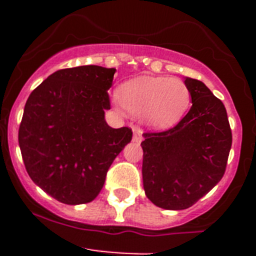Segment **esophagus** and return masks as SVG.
<instances>
[{
  "mask_svg": "<svg viewBox=\"0 0 256 256\" xmlns=\"http://www.w3.org/2000/svg\"><path fill=\"white\" fill-rule=\"evenodd\" d=\"M142 133H144V130H140V128H136V130H133V141L141 142L142 140H144V137H142Z\"/></svg>",
  "mask_w": 256,
  "mask_h": 256,
  "instance_id": "esophagus-1",
  "label": "esophagus"
}]
</instances>
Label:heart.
Returning <instances> with one entry per match:
<instances>
[{"mask_svg":"<svg viewBox=\"0 0 256 256\" xmlns=\"http://www.w3.org/2000/svg\"><path fill=\"white\" fill-rule=\"evenodd\" d=\"M119 100L132 115H144L151 126L168 128L187 112L191 94L178 78L140 76L119 88Z\"/></svg>","mask_w":256,"mask_h":256,"instance_id":"b5f03b06","label":"heart"}]
</instances>
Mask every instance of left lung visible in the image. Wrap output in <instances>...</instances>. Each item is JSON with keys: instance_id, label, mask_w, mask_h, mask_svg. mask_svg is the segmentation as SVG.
<instances>
[{"instance_id": "obj_1", "label": "left lung", "mask_w": 256, "mask_h": 256, "mask_svg": "<svg viewBox=\"0 0 256 256\" xmlns=\"http://www.w3.org/2000/svg\"><path fill=\"white\" fill-rule=\"evenodd\" d=\"M192 106L162 132L144 133V194L156 206L182 210L205 196L224 176L232 146L227 112L198 79L186 78Z\"/></svg>"}]
</instances>
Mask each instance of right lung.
I'll use <instances>...</instances> for the list:
<instances>
[{"mask_svg": "<svg viewBox=\"0 0 256 256\" xmlns=\"http://www.w3.org/2000/svg\"><path fill=\"white\" fill-rule=\"evenodd\" d=\"M116 69L83 65L55 72L26 100L19 126L32 180L62 204L91 202L114 159L132 140L128 126L105 120Z\"/></svg>", "mask_w": 256, "mask_h": 256, "instance_id": "right-lung-1", "label": "right lung"}]
</instances>
